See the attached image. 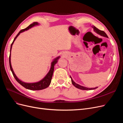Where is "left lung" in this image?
Instances as JSON below:
<instances>
[{"label": "left lung", "instance_id": "8db88e82", "mask_svg": "<svg viewBox=\"0 0 123 123\" xmlns=\"http://www.w3.org/2000/svg\"><path fill=\"white\" fill-rule=\"evenodd\" d=\"M92 28H93L94 29V31L96 32L97 33L100 35L101 36H104V37H107V38H108V36H107V35L106 34L105 32L104 31H102V30H100L99 29H98L97 28H96L95 26H92ZM70 77L71 78V82H72V84L75 87H76L77 88H78L79 89H81V90H94V89H95L96 88H97V87H95V88H87V87H84V86H81L79 84H78L76 83L72 79V77L70 76Z\"/></svg>", "mask_w": 123, "mask_h": 123}]
</instances>
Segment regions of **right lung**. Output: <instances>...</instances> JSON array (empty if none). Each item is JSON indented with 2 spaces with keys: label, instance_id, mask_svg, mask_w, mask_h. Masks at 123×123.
Returning a JSON list of instances; mask_svg holds the SVG:
<instances>
[{
  "label": "right lung",
  "instance_id": "1",
  "mask_svg": "<svg viewBox=\"0 0 123 123\" xmlns=\"http://www.w3.org/2000/svg\"><path fill=\"white\" fill-rule=\"evenodd\" d=\"M39 25V24L37 22H35L33 23L32 24H31L29 26H28L27 28H26L25 29H22L20 31H19V33L17 34V35L16 36L15 38L14 39L13 41V42H12V43L11 45L10 50V55H9V65H10V70H11V72L12 73L13 75V76L15 78V79H16V80L19 84H20L21 85H22L23 87H24L26 89H29V90H43L44 89L47 88L50 85L51 82L52 78L53 72H54V66H55V64L57 63L58 59H59L60 57V56H58V57H56V58H55V59L53 60V61L51 62L50 69L49 70V71L48 72V73L47 74V75L46 76L44 77V78H43L42 80H41L40 81H38L37 82L26 83V82H23L22 81H21L20 79H19V78H18V77L16 76V75L15 74V73L13 71V69H12V66H11V49H12V45H13V44L15 40H16V39L17 38V37L19 36V34H20V33H22V32H23L25 31L28 30L30 28L35 26Z\"/></svg>",
  "mask_w": 123,
  "mask_h": 123
}]
</instances>
